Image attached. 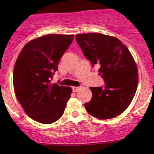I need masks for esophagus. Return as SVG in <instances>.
Here are the masks:
<instances>
[{
	"label": "esophagus",
	"mask_w": 154,
	"mask_h": 154,
	"mask_svg": "<svg viewBox=\"0 0 154 154\" xmlns=\"http://www.w3.org/2000/svg\"><path fill=\"white\" fill-rule=\"evenodd\" d=\"M79 87H72V91H73L74 93H76L79 91Z\"/></svg>",
	"instance_id": "1"
}]
</instances>
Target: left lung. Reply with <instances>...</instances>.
Listing matches in <instances>:
<instances>
[{
	"instance_id": "8db88e82",
	"label": "left lung",
	"mask_w": 154,
	"mask_h": 154,
	"mask_svg": "<svg viewBox=\"0 0 154 154\" xmlns=\"http://www.w3.org/2000/svg\"><path fill=\"white\" fill-rule=\"evenodd\" d=\"M76 40L92 66L100 67L103 87H91L92 99L85 104L86 111L100 119L120 115L135 96L138 72L128 48L115 37L87 33L76 35Z\"/></svg>"
}]
</instances>
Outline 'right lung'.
I'll return each mask as SVG.
<instances>
[{
	"label": "right lung",
	"mask_w": 154,
	"mask_h": 154,
	"mask_svg": "<svg viewBox=\"0 0 154 154\" xmlns=\"http://www.w3.org/2000/svg\"><path fill=\"white\" fill-rule=\"evenodd\" d=\"M74 36L50 34L35 38L24 45L16 61V96L26 114L38 122L57 121L71 97V88L50 82Z\"/></svg>",
	"instance_id": "obj_1"
}]
</instances>
